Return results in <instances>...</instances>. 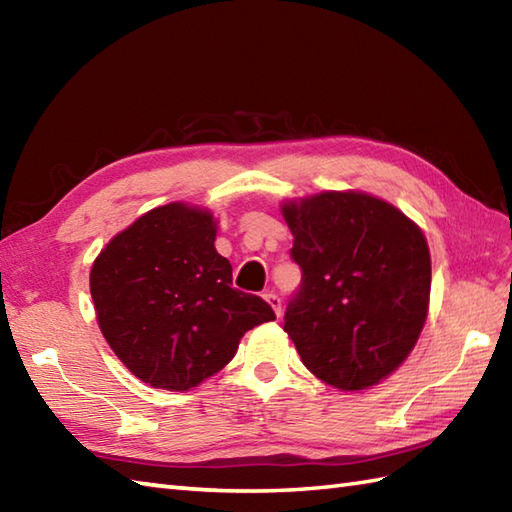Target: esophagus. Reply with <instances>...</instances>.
<instances>
[{
    "label": "esophagus",
    "mask_w": 512,
    "mask_h": 512,
    "mask_svg": "<svg viewBox=\"0 0 512 512\" xmlns=\"http://www.w3.org/2000/svg\"><path fill=\"white\" fill-rule=\"evenodd\" d=\"M264 299L270 303V308L275 310L277 317H281V297L277 295V292H273V290H266V292H264Z\"/></svg>",
    "instance_id": "obj_1"
}]
</instances>
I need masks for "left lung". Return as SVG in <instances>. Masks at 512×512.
Returning <instances> with one entry per match:
<instances>
[{"mask_svg": "<svg viewBox=\"0 0 512 512\" xmlns=\"http://www.w3.org/2000/svg\"><path fill=\"white\" fill-rule=\"evenodd\" d=\"M301 284L284 330L303 365L339 389L376 385L405 361L427 321L431 257L420 228L367 193L284 204Z\"/></svg>", "mask_w": 512, "mask_h": 512, "instance_id": "8db88e82", "label": "left lung"}]
</instances>
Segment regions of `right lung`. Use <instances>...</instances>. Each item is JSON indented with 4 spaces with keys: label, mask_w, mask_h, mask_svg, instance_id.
<instances>
[{
    "label": "right lung",
    "mask_w": 512,
    "mask_h": 512,
    "mask_svg": "<svg viewBox=\"0 0 512 512\" xmlns=\"http://www.w3.org/2000/svg\"><path fill=\"white\" fill-rule=\"evenodd\" d=\"M90 292L114 354L143 383L169 391L220 372L244 332L275 319L262 297L233 288L213 215L180 202L118 233L96 257Z\"/></svg>",
    "instance_id": "1"
}]
</instances>
